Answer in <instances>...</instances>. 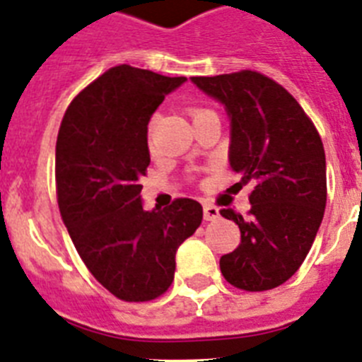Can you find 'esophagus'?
Here are the masks:
<instances>
[{"label":"esophagus","instance_id":"1","mask_svg":"<svg viewBox=\"0 0 362 362\" xmlns=\"http://www.w3.org/2000/svg\"><path fill=\"white\" fill-rule=\"evenodd\" d=\"M203 216H205L206 221H214V219L219 218L218 206L214 205H203Z\"/></svg>","mask_w":362,"mask_h":362}]
</instances>
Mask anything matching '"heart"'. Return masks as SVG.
Listing matches in <instances>:
<instances>
[{"label": "heart", "instance_id": "1", "mask_svg": "<svg viewBox=\"0 0 362 362\" xmlns=\"http://www.w3.org/2000/svg\"><path fill=\"white\" fill-rule=\"evenodd\" d=\"M209 113H214V111L206 110V107H194L192 119H197V117H203V115H209ZM151 124H153V122H151Z\"/></svg>", "mask_w": 362, "mask_h": 362}]
</instances>
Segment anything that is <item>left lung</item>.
Wrapping results in <instances>:
<instances>
[{
	"mask_svg": "<svg viewBox=\"0 0 362 362\" xmlns=\"http://www.w3.org/2000/svg\"><path fill=\"white\" fill-rule=\"evenodd\" d=\"M192 82L227 107L228 160L242 175L236 185H252L247 218L219 211L242 233L219 269L243 291L274 289L298 271L322 221L328 187L320 135L291 93L258 71L192 76Z\"/></svg>",
	"mask_w": 362,
	"mask_h": 362,
	"instance_id": "1",
	"label": "left lung"
}]
</instances>
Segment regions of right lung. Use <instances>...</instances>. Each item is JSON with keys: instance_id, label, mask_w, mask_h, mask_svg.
Segmentation results:
<instances>
[{"instance_id": "right-lung-1", "label": "right lung", "mask_w": 362, "mask_h": 362, "mask_svg": "<svg viewBox=\"0 0 362 362\" xmlns=\"http://www.w3.org/2000/svg\"><path fill=\"white\" fill-rule=\"evenodd\" d=\"M185 76L115 66L67 106L57 139V197L80 258L111 295L148 302L174 282L175 251L196 233L202 205L177 197L144 211L148 120Z\"/></svg>"}]
</instances>
